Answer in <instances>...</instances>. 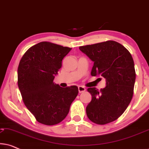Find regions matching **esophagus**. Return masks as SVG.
<instances>
[{
    "instance_id": "34e87169",
    "label": "esophagus",
    "mask_w": 149,
    "mask_h": 149,
    "mask_svg": "<svg viewBox=\"0 0 149 149\" xmlns=\"http://www.w3.org/2000/svg\"><path fill=\"white\" fill-rule=\"evenodd\" d=\"M78 89H79V93H83V92H84L85 90H86V89H85V87H83V86H79Z\"/></svg>"
}]
</instances>
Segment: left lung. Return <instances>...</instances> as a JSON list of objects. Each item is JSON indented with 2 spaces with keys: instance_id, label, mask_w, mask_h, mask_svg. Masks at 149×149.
<instances>
[{
  "instance_id": "1",
  "label": "left lung",
  "mask_w": 149,
  "mask_h": 149,
  "mask_svg": "<svg viewBox=\"0 0 149 149\" xmlns=\"http://www.w3.org/2000/svg\"><path fill=\"white\" fill-rule=\"evenodd\" d=\"M93 62L91 74L103 77L107 86L98 91L90 87L92 95L86 107L90 121L104 125L117 119L130 104L134 94L136 71L132 55L114 40L79 47Z\"/></svg>"
}]
</instances>
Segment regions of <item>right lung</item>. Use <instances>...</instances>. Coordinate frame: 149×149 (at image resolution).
<instances>
[{
	"mask_svg": "<svg viewBox=\"0 0 149 149\" xmlns=\"http://www.w3.org/2000/svg\"><path fill=\"white\" fill-rule=\"evenodd\" d=\"M71 49L50 42H38L26 51L18 66L17 84L22 100L36 121L44 125L62 121L78 95L75 85L63 88L54 83L62 60Z\"/></svg>",
	"mask_w": 149,
	"mask_h": 149,
	"instance_id": "1",
	"label": "right lung"
}]
</instances>
